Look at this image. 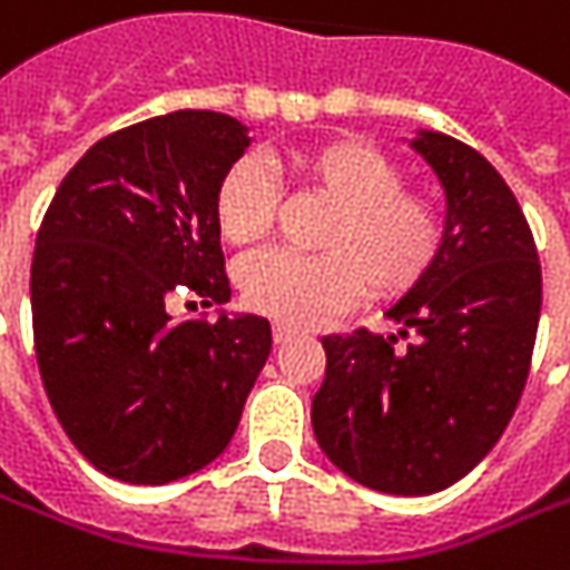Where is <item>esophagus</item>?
I'll use <instances>...</instances> for the list:
<instances>
[{
  "instance_id": "1",
  "label": "esophagus",
  "mask_w": 570,
  "mask_h": 570,
  "mask_svg": "<svg viewBox=\"0 0 570 570\" xmlns=\"http://www.w3.org/2000/svg\"><path fill=\"white\" fill-rule=\"evenodd\" d=\"M296 334H299V331H296L293 324H284V322L274 324V341H277V344H289Z\"/></svg>"
}]
</instances>
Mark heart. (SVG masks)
Instances as JSON below:
<instances>
[{
    "label": "heart",
    "instance_id": "b5f03b06",
    "mask_svg": "<svg viewBox=\"0 0 570 570\" xmlns=\"http://www.w3.org/2000/svg\"><path fill=\"white\" fill-rule=\"evenodd\" d=\"M293 173L331 217L318 233L322 255L258 252L239 265V293L255 312L286 324H315L341 312L360 286L372 299L401 296L432 267L442 246L439 210L401 191V169L360 141H331L293 157ZM274 214V183L262 160L226 169L214 217L226 243L262 239Z\"/></svg>",
    "mask_w": 570,
    "mask_h": 570
}]
</instances>
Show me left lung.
I'll use <instances>...</instances> for the list:
<instances>
[{"label": "left lung", "mask_w": 570, "mask_h": 570, "mask_svg": "<svg viewBox=\"0 0 570 570\" xmlns=\"http://www.w3.org/2000/svg\"><path fill=\"white\" fill-rule=\"evenodd\" d=\"M444 191L432 267L384 308L394 334L324 337L312 429L324 458L387 495H432L463 480L514 416L537 344L542 274L533 233L499 169L463 141L403 138Z\"/></svg>", "instance_id": "obj_1"}]
</instances>
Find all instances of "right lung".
<instances>
[{"label": "right lung", "instance_id": "right-lung-1", "mask_svg": "<svg viewBox=\"0 0 570 570\" xmlns=\"http://www.w3.org/2000/svg\"><path fill=\"white\" fill-rule=\"evenodd\" d=\"M248 126L179 109L112 131L69 169L37 233L30 312L56 420L100 473L164 485L233 439L271 356V322L226 312L214 195ZM186 288L218 322L166 312Z\"/></svg>", "mask_w": 570, "mask_h": 570}]
</instances>
